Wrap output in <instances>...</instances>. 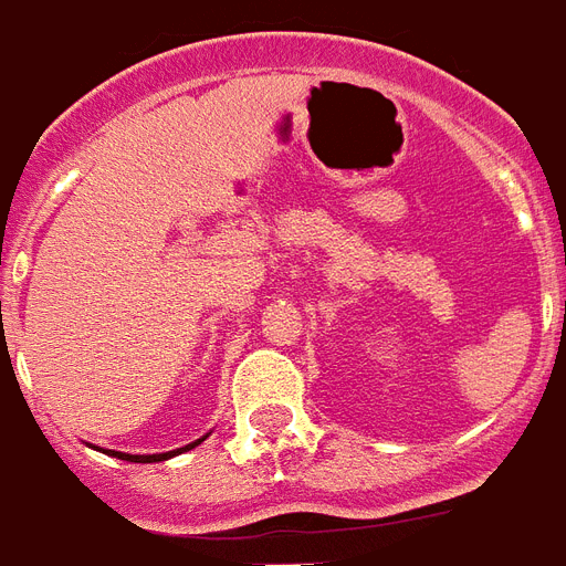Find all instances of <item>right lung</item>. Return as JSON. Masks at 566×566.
I'll return each mask as SVG.
<instances>
[{
    "label": "right lung",
    "mask_w": 566,
    "mask_h": 566,
    "mask_svg": "<svg viewBox=\"0 0 566 566\" xmlns=\"http://www.w3.org/2000/svg\"><path fill=\"white\" fill-rule=\"evenodd\" d=\"M208 438V434H202L199 440H193V443H188V447H181V449H172V452H155V455H128V452H114V449H108V455L119 458V461H132V464H155V461H167V458L172 455H181V452H188V449L199 447L202 440Z\"/></svg>",
    "instance_id": "1"
}]
</instances>
